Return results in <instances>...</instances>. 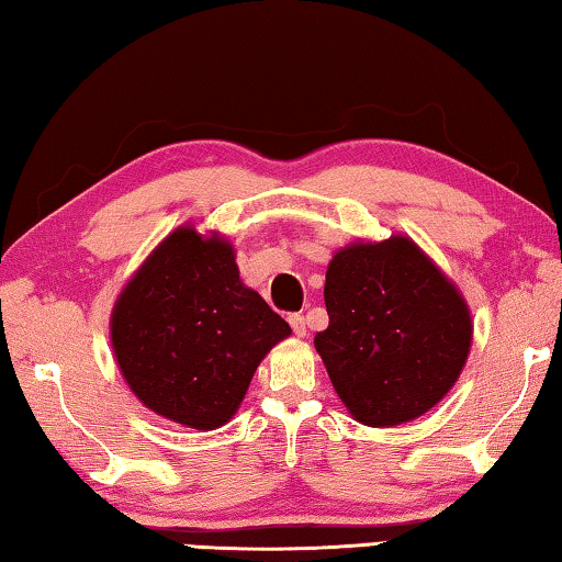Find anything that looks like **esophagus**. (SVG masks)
Returning a JSON list of instances; mask_svg holds the SVG:
<instances>
[{
  "mask_svg": "<svg viewBox=\"0 0 562 562\" xmlns=\"http://www.w3.org/2000/svg\"><path fill=\"white\" fill-rule=\"evenodd\" d=\"M289 323H291V328H293V333H296L299 338H303L308 333V328H306V318L301 316V313H293V316H289Z\"/></svg>",
  "mask_w": 562,
  "mask_h": 562,
  "instance_id": "1",
  "label": "esophagus"
}]
</instances>
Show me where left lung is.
<instances>
[{
    "label": "left lung",
    "mask_w": 562,
    "mask_h": 562,
    "mask_svg": "<svg viewBox=\"0 0 562 562\" xmlns=\"http://www.w3.org/2000/svg\"><path fill=\"white\" fill-rule=\"evenodd\" d=\"M323 299L330 323L313 346L360 425H405L454 387L474 340L469 303L409 236L342 246Z\"/></svg>",
    "instance_id": "1"
}]
</instances>
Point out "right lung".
Instances as JSON below:
<instances>
[{"instance_id": "obj_1", "label": "right lung", "mask_w": 562, "mask_h": 562, "mask_svg": "<svg viewBox=\"0 0 562 562\" xmlns=\"http://www.w3.org/2000/svg\"><path fill=\"white\" fill-rule=\"evenodd\" d=\"M289 323L239 279L220 232L177 226L140 263L111 311L117 370L143 405L177 425L224 427Z\"/></svg>"}]
</instances>
